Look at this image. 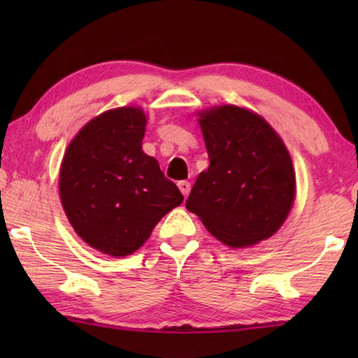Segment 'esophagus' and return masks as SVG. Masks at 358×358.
I'll list each match as a JSON object with an SVG mask.
<instances>
[{"instance_id":"34e87169","label":"esophagus","mask_w":358,"mask_h":358,"mask_svg":"<svg viewBox=\"0 0 358 358\" xmlns=\"http://www.w3.org/2000/svg\"><path fill=\"white\" fill-rule=\"evenodd\" d=\"M178 189L181 191V194L187 196L189 192H191V183H189V181H186V180L178 181Z\"/></svg>"}]
</instances>
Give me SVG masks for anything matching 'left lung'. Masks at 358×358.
Wrapping results in <instances>:
<instances>
[{"label":"left lung","mask_w":358,"mask_h":358,"mask_svg":"<svg viewBox=\"0 0 358 358\" xmlns=\"http://www.w3.org/2000/svg\"><path fill=\"white\" fill-rule=\"evenodd\" d=\"M209 167L196 178L187 210L231 248L272 237L295 199L291 155L268 121L238 106L199 113Z\"/></svg>","instance_id":"obj_1"}]
</instances>
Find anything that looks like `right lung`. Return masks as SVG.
Masks as SVG:
<instances>
[{"mask_svg":"<svg viewBox=\"0 0 358 358\" xmlns=\"http://www.w3.org/2000/svg\"><path fill=\"white\" fill-rule=\"evenodd\" d=\"M146 115L118 108L90 120L71 141L59 169L67 218L89 246L112 257L134 254L183 195L143 152Z\"/></svg>","mask_w":358,"mask_h":358,"instance_id":"obj_1","label":"right lung"}]
</instances>
